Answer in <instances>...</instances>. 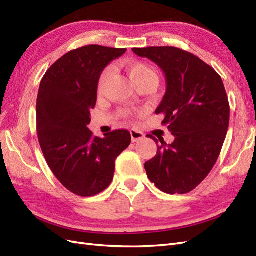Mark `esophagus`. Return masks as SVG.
<instances>
[{"label": "esophagus", "mask_w": 256, "mask_h": 256, "mask_svg": "<svg viewBox=\"0 0 256 256\" xmlns=\"http://www.w3.org/2000/svg\"><path fill=\"white\" fill-rule=\"evenodd\" d=\"M130 136H131V140H132V142H138V141L142 140V138H144L143 134L138 132V131H136L134 129L130 130Z\"/></svg>", "instance_id": "obj_1"}]
</instances>
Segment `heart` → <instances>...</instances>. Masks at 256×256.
Masks as SVG:
<instances>
[{
  "mask_svg": "<svg viewBox=\"0 0 256 256\" xmlns=\"http://www.w3.org/2000/svg\"><path fill=\"white\" fill-rule=\"evenodd\" d=\"M127 70L130 79L136 85L143 83H154L157 84L158 74L154 69L148 64L140 60H131L127 64ZM113 74V68L111 66L104 68L102 72L100 74L97 81V92L98 94H102L104 92L106 83L109 82L111 76Z\"/></svg>",
  "mask_w": 256,
  "mask_h": 256,
  "instance_id": "1",
  "label": "heart"
}]
</instances>
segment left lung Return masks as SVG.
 I'll list each match as a JSON object with an SVG mask.
<instances>
[{
	"label": "left lung",
	"instance_id": "1",
	"mask_svg": "<svg viewBox=\"0 0 256 256\" xmlns=\"http://www.w3.org/2000/svg\"><path fill=\"white\" fill-rule=\"evenodd\" d=\"M166 74V92L156 114L175 136L159 140L145 162L150 180L168 194H184L202 182L218 160L230 122V104L221 76L194 54L175 47L134 48ZM158 144L154 136L148 134Z\"/></svg>",
	"mask_w": 256,
	"mask_h": 256
}]
</instances>
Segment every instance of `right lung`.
I'll return each mask as SVG.
<instances>
[{
	"mask_svg": "<svg viewBox=\"0 0 256 256\" xmlns=\"http://www.w3.org/2000/svg\"><path fill=\"white\" fill-rule=\"evenodd\" d=\"M126 51L98 44L69 51L48 69L40 85L38 141L54 176L79 196H96L109 187L115 160L131 142L125 129L98 138L88 128L99 76Z\"/></svg>",
	"mask_w": 256,
	"mask_h": 256,
	"instance_id": "obj_1",
	"label": "right lung"
}]
</instances>
